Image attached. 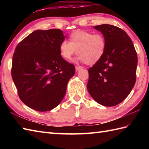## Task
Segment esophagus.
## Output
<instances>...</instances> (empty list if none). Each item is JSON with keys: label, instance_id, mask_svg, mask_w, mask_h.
Returning a JSON list of instances; mask_svg holds the SVG:
<instances>
[{"label": "esophagus", "instance_id": "34e87169", "mask_svg": "<svg viewBox=\"0 0 149 149\" xmlns=\"http://www.w3.org/2000/svg\"><path fill=\"white\" fill-rule=\"evenodd\" d=\"M81 68H83V66H79V65H77V66H75V70H76V71L79 70L81 69Z\"/></svg>", "mask_w": 149, "mask_h": 149}]
</instances>
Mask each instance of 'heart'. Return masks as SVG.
I'll return each mask as SVG.
<instances>
[{
    "label": "heart",
    "mask_w": 149,
    "mask_h": 149,
    "mask_svg": "<svg viewBox=\"0 0 149 149\" xmlns=\"http://www.w3.org/2000/svg\"><path fill=\"white\" fill-rule=\"evenodd\" d=\"M106 46V38L102 34L77 30L70 35L69 42L64 40L61 43L59 52L63 58L68 60L77 51L78 60L92 65L102 58Z\"/></svg>",
    "instance_id": "heart-1"
}]
</instances>
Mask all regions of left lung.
<instances>
[{
    "label": "left lung",
    "instance_id": "left-lung-1",
    "mask_svg": "<svg viewBox=\"0 0 149 149\" xmlns=\"http://www.w3.org/2000/svg\"><path fill=\"white\" fill-rule=\"evenodd\" d=\"M105 37L106 49L102 58L88 70L87 88L97 102L114 106L130 93L136 83L138 57L128 34L109 24L94 26Z\"/></svg>",
    "mask_w": 149,
    "mask_h": 149
}]
</instances>
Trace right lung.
I'll return each instance as SVG.
<instances>
[{"instance_id":"right-lung-1","label":"right lung","mask_w":149,"mask_h":149,"mask_svg":"<svg viewBox=\"0 0 149 149\" xmlns=\"http://www.w3.org/2000/svg\"><path fill=\"white\" fill-rule=\"evenodd\" d=\"M65 39L60 29L37 30L22 40L13 56L11 76L20 100L38 111L58 106L75 74L74 65L62 58Z\"/></svg>"}]
</instances>
